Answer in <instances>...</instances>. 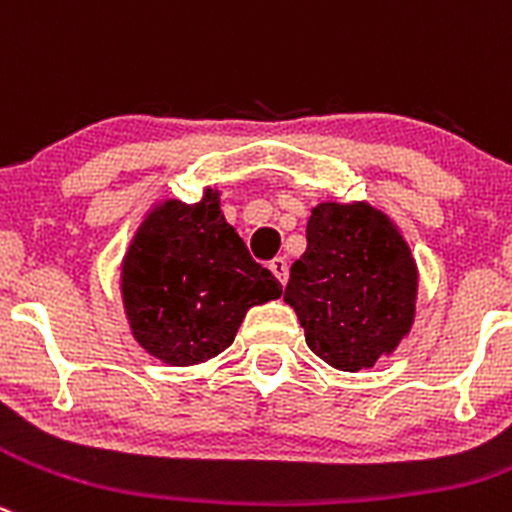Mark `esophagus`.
<instances>
[{
  "instance_id": "1",
  "label": "esophagus",
  "mask_w": 512,
  "mask_h": 512,
  "mask_svg": "<svg viewBox=\"0 0 512 512\" xmlns=\"http://www.w3.org/2000/svg\"><path fill=\"white\" fill-rule=\"evenodd\" d=\"M270 270H272V275H275V278L280 280V283H288V275H290V267H288V262L283 260V257H275V260L270 262Z\"/></svg>"
}]
</instances>
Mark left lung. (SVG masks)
<instances>
[{"label":"left lung","instance_id":"1","mask_svg":"<svg viewBox=\"0 0 512 512\" xmlns=\"http://www.w3.org/2000/svg\"><path fill=\"white\" fill-rule=\"evenodd\" d=\"M308 250L290 267L285 303L305 343L341 371L371 369L414 323L417 265L386 214L323 202L308 219Z\"/></svg>","mask_w":512,"mask_h":512}]
</instances>
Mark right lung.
I'll list each match as a JSON object with an SVG mask.
<instances>
[{"mask_svg": "<svg viewBox=\"0 0 512 512\" xmlns=\"http://www.w3.org/2000/svg\"><path fill=\"white\" fill-rule=\"evenodd\" d=\"M123 305L133 338L171 366L202 364L232 346L252 305L280 298L283 285L250 257L219 209L169 199L143 219L123 257Z\"/></svg>", "mask_w": 512, "mask_h": 512, "instance_id": "right-lung-1", "label": "right lung"}]
</instances>
